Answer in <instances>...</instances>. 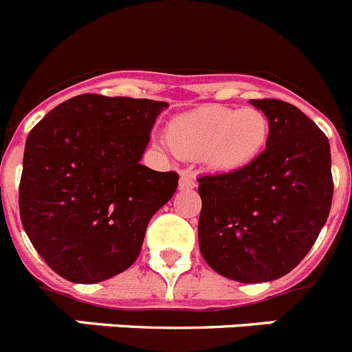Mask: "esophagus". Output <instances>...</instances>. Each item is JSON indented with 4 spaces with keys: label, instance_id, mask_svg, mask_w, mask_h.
<instances>
[{
    "label": "esophagus",
    "instance_id": "obj_1",
    "mask_svg": "<svg viewBox=\"0 0 352 352\" xmlns=\"http://www.w3.org/2000/svg\"><path fill=\"white\" fill-rule=\"evenodd\" d=\"M179 188L182 190L195 188V179L192 178V174L182 173V176H179Z\"/></svg>",
    "mask_w": 352,
    "mask_h": 352
}]
</instances>
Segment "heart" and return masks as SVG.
Masks as SVG:
<instances>
[{"label":"heart","instance_id":"obj_1","mask_svg":"<svg viewBox=\"0 0 352 352\" xmlns=\"http://www.w3.org/2000/svg\"><path fill=\"white\" fill-rule=\"evenodd\" d=\"M269 132V118L260 109L204 104L170 118L166 138L183 159H202L212 170L228 173L250 166Z\"/></svg>","mask_w":352,"mask_h":352}]
</instances>
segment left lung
Masks as SVG:
<instances>
[{"label":"left lung","mask_w":352,"mask_h":352,"mask_svg":"<svg viewBox=\"0 0 352 352\" xmlns=\"http://www.w3.org/2000/svg\"><path fill=\"white\" fill-rule=\"evenodd\" d=\"M250 102L269 118L267 148L243 169L199 178V248L220 276L265 283L292 272L327 223L331 155L323 131L296 106Z\"/></svg>","instance_id":"1"}]
</instances>
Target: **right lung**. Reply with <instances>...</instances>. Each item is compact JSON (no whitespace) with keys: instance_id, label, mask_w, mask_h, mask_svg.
I'll list each match as a JSON object with an SVG mask.
<instances>
[{"instance_id":"1","label":"right lung","mask_w":352,"mask_h":352,"mask_svg":"<svg viewBox=\"0 0 352 352\" xmlns=\"http://www.w3.org/2000/svg\"><path fill=\"white\" fill-rule=\"evenodd\" d=\"M166 102L82 94L25 140L19 209L29 241L60 277L94 285L140 256L151 216L178 174L140 164Z\"/></svg>"}]
</instances>
